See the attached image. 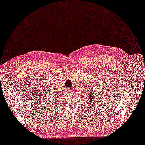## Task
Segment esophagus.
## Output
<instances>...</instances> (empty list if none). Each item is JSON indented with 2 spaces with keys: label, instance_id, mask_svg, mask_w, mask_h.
Wrapping results in <instances>:
<instances>
[{
  "label": "esophagus",
  "instance_id": "1",
  "mask_svg": "<svg viewBox=\"0 0 145 145\" xmlns=\"http://www.w3.org/2000/svg\"><path fill=\"white\" fill-rule=\"evenodd\" d=\"M66 91L67 92V93H71L72 91L71 89H70V88H67L66 89Z\"/></svg>",
  "mask_w": 145,
  "mask_h": 145
}]
</instances>
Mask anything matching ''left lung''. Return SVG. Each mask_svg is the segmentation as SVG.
<instances>
[{
    "mask_svg": "<svg viewBox=\"0 0 145 145\" xmlns=\"http://www.w3.org/2000/svg\"><path fill=\"white\" fill-rule=\"evenodd\" d=\"M95 92H93V91H91V94L88 95V99L89 100H88V103H89H89H90V104H91V103H93V104L94 105V104L96 103V101H95L97 100L94 99V98H95Z\"/></svg>",
    "mask_w": 145,
    "mask_h": 145,
    "instance_id": "1",
    "label": "left lung"
}]
</instances>
